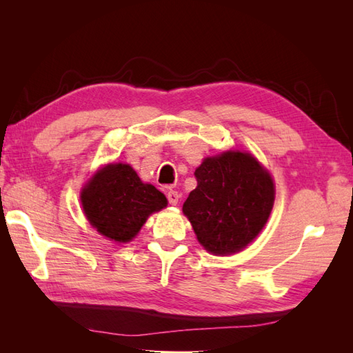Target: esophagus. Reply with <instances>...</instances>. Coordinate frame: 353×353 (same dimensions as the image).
Returning a JSON list of instances; mask_svg holds the SVG:
<instances>
[{
	"label": "esophagus",
	"mask_w": 353,
	"mask_h": 353,
	"mask_svg": "<svg viewBox=\"0 0 353 353\" xmlns=\"http://www.w3.org/2000/svg\"><path fill=\"white\" fill-rule=\"evenodd\" d=\"M166 197H168L169 205H176L178 200H179V194H178V191H175V190H169Z\"/></svg>",
	"instance_id": "obj_1"
}]
</instances>
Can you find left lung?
<instances>
[{"label": "left lung", "mask_w": 353, "mask_h": 353, "mask_svg": "<svg viewBox=\"0 0 353 353\" xmlns=\"http://www.w3.org/2000/svg\"><path fill=\"white\" fill-rule=\"evenodd\" d=\"M197 187L184 201L200 244L213 254L245 248L265 227L274 205L271 175L249 153L208 157L194 172Z\"/></svg>", "instance_id": "1"}]
</instances>
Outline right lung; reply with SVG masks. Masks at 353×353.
Instances as JSON below:
<instances>
[{"label":"right lung","mask_w":353,"mask_h":353,"mask_svg":"<svg viewBox=\"0 0 353 353\" xmlns=\"http://www.w3.org/2000/svg\"><path fill=\"white\" fill-rule=\"evenodd\" d=\"M82 208L94 228L119 243L132 240L148 215L168 205L152 184H143L130 165L114 163L99 170L82 190Z\"/></svg>","instance_id":"obj_1"}]
</instances>
